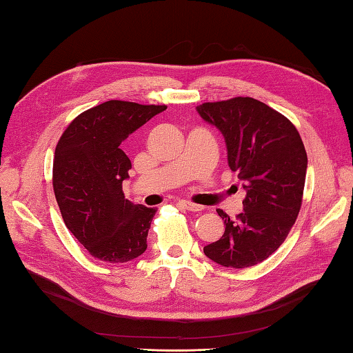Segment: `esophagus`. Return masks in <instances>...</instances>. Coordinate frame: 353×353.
Listing matches in <instances>:
<instances>
[{"instance_id":"obj_1","label":"esophagus","mask_w":353,"mask_h":353,"mask_svg":"<svg viewBox=\"0 0 353 353\" xmlns=\"http://www.w3.org/2000/svg\"><path fill=\"white\" fill-rule=\"evenodd\" d=\"M179 205H181L182 208H185L186 211H191V212L203 211V206L196 205V203H191V201H188V200H179Z\"/></svg>"}]
</instances>
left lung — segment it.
Listing matches in <instances>:
<instances>
[{"label":"left lung","mask_w":353,"mask_h":353,"mask_svg":"<svg viewBox=\"0 0 353 353\" xmlns=\"http://www.w3.org/2000/svg\"><path fill=\"white\" fill-rule=\"evenodd\" d=\"M197 112L221 132L245 191L235 220L216 211L226 229L203 252L223 267L256 265L279 249L301 211L308 167L302 138L288 118L250 97L203 103Z\"/></svg>","instance_id":"obj_1"}]
</instances>
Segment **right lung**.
<instances>
[{
    "instance_id": "1",
    "label": "right lung",
    "mask_w": 353,
    "mask_h": 353,
    "mask_svg": "<svg viewBox=\"0 0 353 353\" xmlns=\"http://www.w3.org/2000/svg\"><path fill=\"white\" fill-rule=\"evenodd\" d=\"M165 109L110 100L80 114L57 142L52 163L57 205L66 228L97 259L119 264L147 249L156 209L124 197L132 162L121 144Z\"/></svg>"
}]
</instances>
